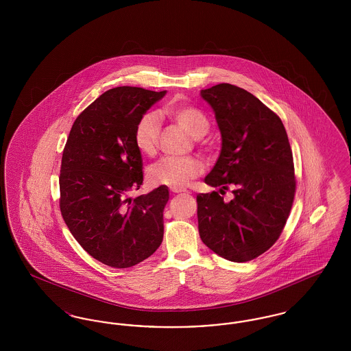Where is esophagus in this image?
<instances>
[{
	"mask_svg": "<svg viewBox=\"0 0 351 351\" xmlns=\"http://www.w3.org/2000/svg\"><path fill=\"white\" fill-rule=\"evenodd\" d=\"M171 192H172L173 195H176V193H182V192H185V189H182V188H171Z\"/></svg>",
	"mask_w": 351,
	"mask_h": 351,
	"instance_id": "34e87169",
	"label": "esophagus"
}]
</instances>
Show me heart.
I'll return each instance as SVG.
<instances>
[{"instance_id": "obj_1", "label": "heart", "mask_w": 351, "mask_h": 351, "mask_svg": "<svg viewBox=\"0 0 351 351\" xmlns=\"http://www.w3.org/2000/svg\"><path fill=\"white\" fill-rule=\"evenodd\" d=\"M163 114L179 123L193 138H201L209 129V121L200 109L175 102L163 109ZM160 121L155 113H146L138 121L134 130V143L143 156L152 158L158 151ZM202 163L195 156L165 158L152 165L147 171V179L154 186L182 188L202 172Z\"/></svg>"}]
</instances>
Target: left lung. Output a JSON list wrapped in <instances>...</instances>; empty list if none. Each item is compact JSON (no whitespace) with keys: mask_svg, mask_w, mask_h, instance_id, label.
I'll list each match as a JSON object with an SVG mask.
<instances>
[{"mask_svg":"<svg viewBox=\"0 0 351 351\" xmlns=\"http://www.w3.org/2000/svg\"><path fill=\"white\" fill-rule=\"evenodd\" d=\"M222 136L217 163L205 183L219 193L197 195L201 241L219 256L242 263L278 241L289 216L296 178L283 122L250 92L232 84L202 89ZM232 189L226 203L220 196Z\"/></svg>","mask_w":351,"mask_h":351,"instance_id":"8db88e82","label":"left lung"}]
</instances>
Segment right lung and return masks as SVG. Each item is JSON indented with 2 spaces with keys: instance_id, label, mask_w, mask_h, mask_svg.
Returning <instances> with one entry per match:
<instances>
[{
  "instance_id": "1",
  "label": "right lung",
  "mask_w": 351,
  "mask_h": 351,
  "mask_svg": "<svg viewBox=\"0 0 351 351\" xmlns=\"http://www.w3.org/2000/svg\"><path fill=\"white\" fill-rule=\"evenodd\" d=\"M165 95L136 86L106 90L75 119L63 150V219L84 250L110 267L141 263L163 241L167 186L134 200L128 195L143 183L135 126Z\"/></svg>"
}]
</instances>
